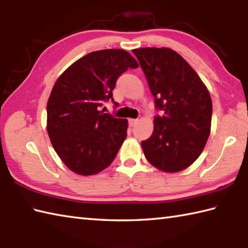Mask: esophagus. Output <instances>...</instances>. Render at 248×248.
I'll use <instances>...</instances> for the list:
<instances>
[{
    "mask_svg": "<svg viewBox=\"0 0 248 248\" xmlns=\"http://www.w3.org/2000/svg\"><path fill=\"white\" fill-rule=\"evenodd\" d=\"M128 123H129V125L131 126V127H134V126L138 123V119H129L128 120Z\"/></svg>",
    "mask_w": 248,
    "mask_h": 248,
    "instance_id": "34e87169",
    "label": "esophagus"
}]
</instances>
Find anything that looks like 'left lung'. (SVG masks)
I'll list each match as a JSON object with an SVG mask.
<instances>
[{"instance_id": "8db88e82", "label": "left lung", "mask_w": 248, "mask_h": 248, "mask_svg": "<svg viewBox=\"0 0 248 248\" xmlns=\"http://www.w3.org/2000/svg\"><path fill=\"white\" fill-rule=\"evenodd\" d=\"M145 74L155 107L154 131L141 145L146 159L164 172L190 167L200 157L210 135L212 102L191 65L170 48L133 51Z\"/></svg>"}]
</instances>
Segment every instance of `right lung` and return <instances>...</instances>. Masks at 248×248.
<instances>
[{"instance_id": "right-lung-1", "label": "right lung", "mask_w": 248, "mask_h": 248, "mask_svg": "<svg viewBox=\"0 0 248 248\" xmlns=\"http://www.w3.org/2000/svg\"><path fill=\"white\" fill-rule=\"evenodd\" d=\"M138 68L124 49H101L85 55L60 75L49 95L47 134L54 150L70 170L93 175L106 169L127 136V120L100 111L113 101L119 76Z\"/></svg>"}]
</instances>
